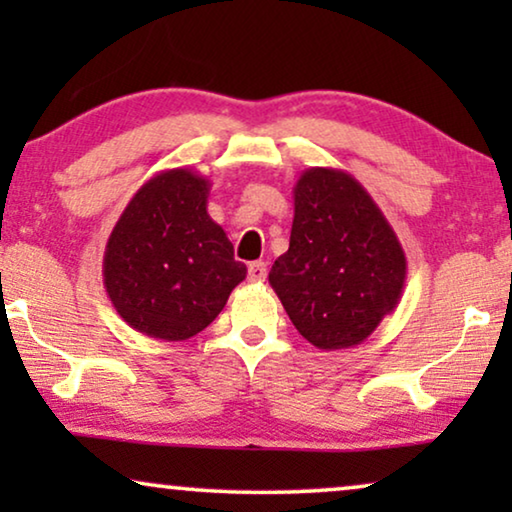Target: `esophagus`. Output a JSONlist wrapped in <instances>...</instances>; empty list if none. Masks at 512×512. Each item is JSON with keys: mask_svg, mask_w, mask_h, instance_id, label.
<instances>
[{"mask_svg": "<svg viewBox=\"0 0 512 512\" xmlns=\"http://www.w3.org/2000/svg\"><path fill=\"white\" fill-rule=\"evenodd\" d=\"M268 277V265L263 261H254L249 265V282H265Z\"/></svg>", "mask_w": 512, "mask_h": 512, "instance_id": "34e87169", "label": "esophagus"}]
</instances>
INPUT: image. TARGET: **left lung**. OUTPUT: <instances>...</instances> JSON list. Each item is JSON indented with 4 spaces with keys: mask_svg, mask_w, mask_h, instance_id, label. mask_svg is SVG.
I'll return each mask as SVG.
<instances>
[{
    "mask_svg": "<svg viewBox=\"0 0 512 512\" xmlns=\"http://www.w3.org/2000/svg\"><path fill=\"white\" fill-rule=\"evenodd\" d=\"M408 261L370 193L345 170L310 167L293 186L289 251L270 270L286 314L314 347H356L396 310Z\"/></svg>",
    "mask_w": 512,
    "mask_h": 512,
    "instance_id": "8db88e82",
    "label": "left lung"
}]
</instances>
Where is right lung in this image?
<instances>
[{
    "instance_id": "obj_1",
    "label": "right lung",
    "mask_w": 512,
    "mask_h": 512,
    "mask_svg": "<svg viewBox=\"0 0 512 512\" xmlns=\"http://www.w3.org/2000/svg\"><path fill=\"white\" fill-rule=\"evenodd\" d=\"M209 188L188 167L160 172L111 230L104 289L125 324L149 338L177 342L205 331L247 277L226 230L207 214Z\"/></svg>"
}]
</instances>
